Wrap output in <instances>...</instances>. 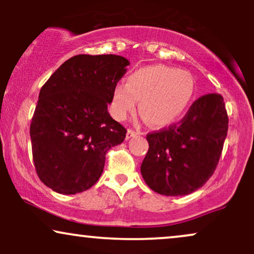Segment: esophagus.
<instances>
[{
  "mask_svg": "<svg viewBox=\"0 0 254 254\" xmlns=\"http://www.w3.org/2000/svg\"><path fill=\"white\" fill-rule=\"evenodd\" d=\"M139 131H137V130H133V129H129L127 130V139H129V138H131V137H133V136H136V135H139Z\"/></svg>",
  "mask_w": 254,
  "mask_h": 254,
  "instance_id": "1",
  "label": "esophagus"
}]
</instances>
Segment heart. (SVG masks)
<instances>
[{
    "label": "heart",
    "mask_w": 254,
    "mask_h": 254,
    "mask_svg": "<svg viewBox=\"0 0 254 254\" xmlns=\"http://www.w3.org/2000/svg\"><path fill=\"white\" fill-rule=\"evenodd\" d=\"M194 83L188 72L166 65H149L133 71L125 86L113 89L115 116L123 121L136 110L151 127H164L183 117L193 97Z\"/></svg>",
    "instance_id": "1"
}]
</instances>
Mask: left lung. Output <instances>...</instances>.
<instances>
[{
	"mask_svg": "<svg viewBox=\"0 0 254 254\" xmlns=\"http://www.w3.org/2000/svg\"><path fill=\"white\" fill-rule=\"evenodd\" d=\"M228 131L223 98L210 93L198 98L182 121L149 132L141 165L144 182L165 196H185L214 174Z\"/></svg>",
	"mask_w": 254,
	"mask_h": 254,
	"instance_id": "1",
	"label": "left lung"
}]
</instances>
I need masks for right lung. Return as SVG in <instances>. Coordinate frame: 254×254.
Here are the masks:
<instances>
[{"mask_svg":"<svg viewBox=\"0 0 254 254\" xmlns=\"http://www.w3.org/2000/svg\"><path fill=\"white\" fill-rule=\"evenodd\" d=\"M129 64L117 55H77L42 87L30 135L34 167L48 188L75 194L99 180L106 153L127 136L107 105Z\"/></svg>","mask_w":254,"mask_h":254,"instance_id":"add662e5","label":"right lung"}]
</instances>
